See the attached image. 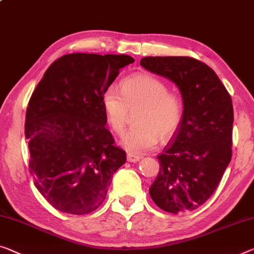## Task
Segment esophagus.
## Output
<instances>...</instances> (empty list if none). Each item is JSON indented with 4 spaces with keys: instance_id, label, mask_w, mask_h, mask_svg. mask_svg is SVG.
Segmentation results:
<instances>
[{
    "instance_id": "1",
    "label": "esophagus",
    "mask_w": 254,
    "mask_h": 254,
    "mask_svg": "<svg viewBox=\"0 0 254 254\" xmlns=\"http://www.w3.org/2000/svg\"><path fill=\"white\" fill-rule=\"evenodd\" d=\"M127 158L128 162H131V163H137V162L140 161V156H138V155H134V154H131V153H127Z\"/></svg>"
}]
</instances>
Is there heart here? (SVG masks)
Masks as SVG:
<instances>
[{"label":"heart","mask_w":254,"mask_h":254,"mask_svg":"<svg viewBox=\"0 0 254 254\" xmlns=\"http://www.w3.org/2000/svg\"><path fill=\"white\" fill-rule=\"evenodd\" d=\"M103 107L109 127L116 133L126 128L128 111H135L137 126L127 131L121 145L133 154L143 153L165 141L179 127L183 103L162 79L151 75H135L121 82L120 92L109 86L103 94Z\"/></svg>","instance_id":"b5f03b06"}]
</instances>
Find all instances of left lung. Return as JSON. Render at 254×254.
<instances>
[{
    "mask_svg": "<svg viewBox=\"0 0 254 254\" xmlns=\"http://www.w3.org/2000/svg\"><path fill=\"white\" fill-rule=\"evenodd\" d=\"M140 65L176 83L184 104L179 127L157 156L160 171L149 195L170 213L196 210L213 194L232 160V98L214 70L197 59L145 57Z\"/></svg>",
    "mask_w": 254,
    "mask_h": 254,
    "instance_id": "8db88e82",
    "label": "left lung"
}]
</instances>
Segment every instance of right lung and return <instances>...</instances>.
Wrapping results in <instances>:
<instances>
[{"instance_id":"right-lung-1","label":"right lung","mask_w":254,"mask_h":254,"mask_svg":"<svg viewBox=\"0 0 254 254\" xmlns=\"http://www.w3.org/2000/svg\"><path fill=\"white\" fill-rule=\"evenodd\" d=\"M126 55L71 54L48 68L30 97L25 137L34 184L55 209L86 214L106 198L113 175L127 161L106 128L105 90Z\"/></svg>"}]
</instances>
